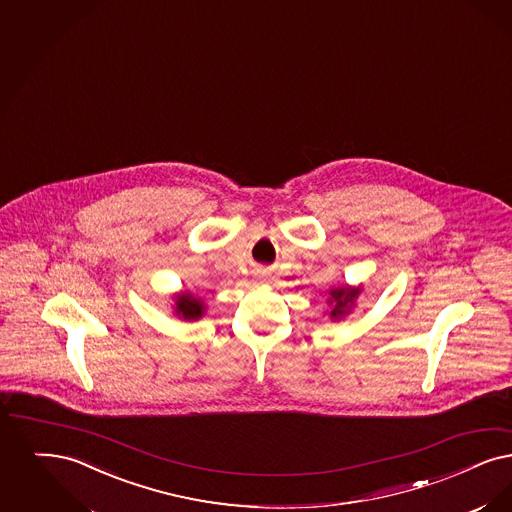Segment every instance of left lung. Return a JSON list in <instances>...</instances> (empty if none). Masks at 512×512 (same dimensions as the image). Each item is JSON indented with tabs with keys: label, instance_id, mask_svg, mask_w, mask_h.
Listing matches in <instances>:
<instances>
[{
	"label": "left lung",
	"instance_id": "left-lung-1",
	"mask_svg": "<svg viewBox=\"0 0 512 512\" xmlns=\"http://www.w3.org/2000/svg\"><path fill=\"white\" fill-rule=\"evenodd\" d=\"M360 291H362V287H333L329 291L328 303L333 305V310H331L329 316L333 320H341L343 316H347L350 308L354 307V301L360 295Z\"/></svg>",
	"mask_w": 512,
	"mask_h": 512
}]
</instances>
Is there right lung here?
<instances>
[{
	"mask_svg": "<svg viewBox=\"0 0 512 512\" xmlns=\"http://www.w3.org/2000/svg\"><path fill=\"white\" fill-rule=\"evenodd\" d=\"M175 314L184 320H198L204 314V303L192 293H181L175 297Z\"/></svg>",
	"mask_w": 512,
	"mask_h": 512,
	"instance_id": "right-lung-1",
	"label": "right lung"
}]
</instances>
